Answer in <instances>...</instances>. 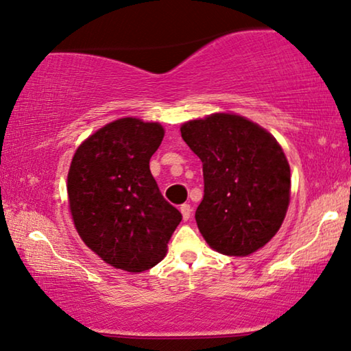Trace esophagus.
I'll use <instances>...</instances> for the list:
<instances>
[{"instance_id":"esophagus-1","label":"esophagus","mask_w":351,"mask_h":351,"mask_svg":"<svg viewBox=\"0 0 351 351\" xmlns=\"http://www.w3.org/2000/svg\"><path fill=\"white\" fill-rule=\"evenodd\" d=\"M180 212H182V217H184L185 221L190 220V217H191V206L190 204H182Z\"/></svg>"}]
</instances>
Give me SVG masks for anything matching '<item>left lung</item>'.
Wrapping results in <instances>:
<instances>
[{
    "label": "left lung",
    "instance_id": "obj_1",
    "mask_svg": "<svg viewBox=\"0 0 351 351\" xmlns=\"http://www.w3.org/2000/svg\"><path fill=\"white\" fill-rule=\"evenodd\" d=\"M182 139L199 156L204 197L195 218L213 250L247 256L280 230L289 204V165L260 125L213 114L182 125Z\"/></svg>",
    "mask_w": 351,
    "mask_h": 351
}]
</instances>
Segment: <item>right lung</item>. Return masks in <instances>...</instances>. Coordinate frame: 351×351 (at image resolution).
Segmentation results:
<instances>
[{
  "label": "right lung",
  "mask_w": 351,
  "mask_h": 351,
  "mask_svg": "<svg viewBox=\"0 0 351 351\" xmlns=\"http://www.w3.org/2000/svg\"><path fill=\"white\" fill-rule=\"evenodd\" d=\"M163 136L160 123L126 117L91 134L71 161L68 197L75 230L117 269L142 272L156 266L182 220L149 166Z\"/></svg>",
  "instance_id": "1"
}]
</instances>
